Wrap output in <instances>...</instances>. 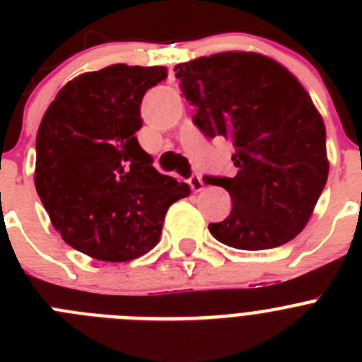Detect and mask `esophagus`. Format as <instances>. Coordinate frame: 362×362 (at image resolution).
I'll return each instance as SVG.
<instances>
[{
    "label": "esophagus",
    "instance_id": "1",
    "mask_svg": "<svg viewBox=\"0 0 362 362\" xmlns=\"http://www.w3.org/2000/svg\"><path fill=\"white\" fill-rule=\"evenodd\" d=\"M188 185H190L192 192H201L204 188L203 179H201L199 175H192V177L188 179Z\"/></svg>",
    "mask_w": 362,
    "mask_h": 362
}]
</instances>
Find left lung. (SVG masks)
Listing matches in <instances>:
<instances>
[{
  "label": "left lung",
  "instance_id": "left-lung-1",
  "mask_svg": "<svg viewBox=\"0 0 362 362\" xmlns=\"http://www.w3.org/2000/svg\"><path fill=\"white\" fill-rule=\"evenodd\" d=\"M175 78L206 137H228L238 174L204 177L232 197L209 230L239 250H268L305 228L328 179L326 129L312 98L281 63L221 52L175 65Z\"/></svg>",
  "mask_w": 362,
  "mask_h": 362
}]
</instances>
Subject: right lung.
Here are the masks:
<instances>
[{
	"mask_svg": "<svg viewBox=\"0 0 362 362\" xmlns=\"http://www.w3.org/2000/svg\"><path fill=\"white\" fill-rule=\"evenodd\" d=\"M166 78L165 66L110 65L85 72L57 92L36 137L37 196L54 228L99 261L141 257L161 238L187 183L159 174L137 143L139 105Z\"/></svg>",
	"mask_w": 362,
	"mask_h": 362,
	"instance_id": "1",
	"label": "right lung"
}]
</instances>
